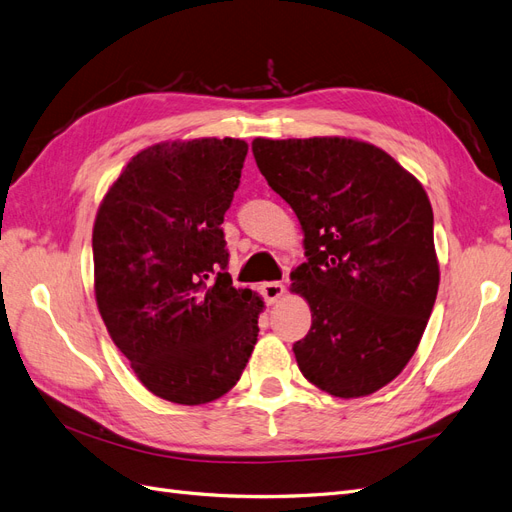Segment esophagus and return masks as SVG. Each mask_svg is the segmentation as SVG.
<instances>
[{"label": "esophagus", "instance_id": "obj_1", "mask_svg": "<svg viewBox=\"0 0 512 512\" xmlns=\"http://www.w3.org/2000/svg\"><path fill=\"white\" fill-rule=\"evenodd\" d=\"M284 290H286V286H284L282 282H267V284L260 286L262 297H265V301H267L269 305L275 303V301H280Z\"/></svg>", "mask_w": 512, "mask_h": 512}]
</instances>
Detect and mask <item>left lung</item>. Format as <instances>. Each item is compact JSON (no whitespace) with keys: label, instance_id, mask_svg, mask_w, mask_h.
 Segmentation results:
<instances>
[{"label":"left lung","instance_id":"left-lung-1","mask_svg":"<svg viewBox=\"0 0 512 512\" xmlns=\"http://www.w3.org/2000/svg\"><path fill=\"white\" fill-rule=\"evenodd\" d=\"M252 151L305 237L307 262L290 273L312 309V329L292 346L301 374L342 399L376 393L404 371L436 303L427 192L356 138H254Z\"/></svg>","mask_w":512,"mask_h":512}]
</instances>
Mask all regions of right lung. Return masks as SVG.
I'll return each mask as SVG.
<instances>
[{
  "label": "right lung",
  "mask_w": 512,
  "mask_h": 512,
  "mask_svg": "<svg viewBox=\"0 0 512 512\" xmlns=\"http://www.w3.org/2000/svg\"><path fill=\"white\" fill-rule=\"evenodd\" d=\"M247 143L151 145L121 170L94 224V290L115 346L147 391L181 406L222 397L241 378L265 301L232 286L224 213Z\"/></svg>",
  "instance_id": "obj_1"
}]
</instances>
